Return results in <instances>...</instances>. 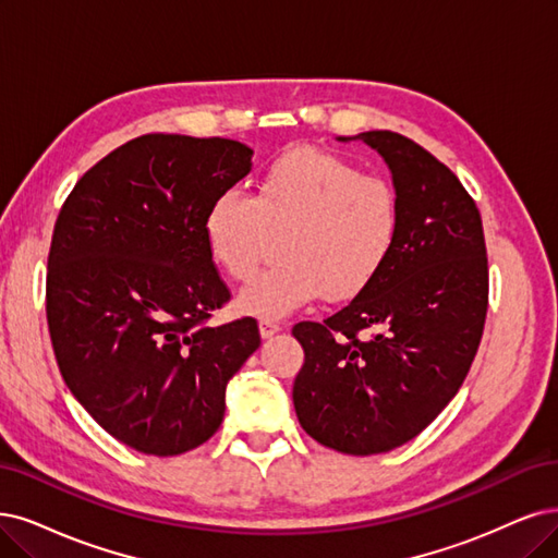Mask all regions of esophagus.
<instances>
[{
  "label": "esophagus",
  "mask_w": 558,
  "mask_h": 558,
  "mask_svg": "<svg viewBox=\"0 0 558 558\" xmlns=\"http://www.w3.org/2000/svg\"><path fill=\"white\" fill-rule=\"evenodd\" d=\"M280 331V322L276 319H259V333L262 338H271Z\"/></svg>",
  "instance_id": "1"
}]
</instances>
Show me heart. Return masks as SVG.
Returning a JSON list of instances; mask_svg holds the SVG:
<instances>
[{
	"mask_svg": "<svg viewBox=\"0 0 558 558\" xmlns=\"http://www.w3.org/2000/svg\"><path fill=\"white\" fill-rule=\"evenodd\" d=\"M400 199L386 177L319 149L278 156L257 179V193L239 185L214 197L204 236L214 259L234 280H251L271 234L280 243L276 268L239 294L247 315L282 317L322 299L361 292L393 253Z\"/></svg>",
	"mask_w": 558,
	"mask_h": 558,
	"instance_id": "obj_1",
	"label": "heart"
}]
</instances>
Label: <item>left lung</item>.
Masks as SVG:
<instances>
[{
  "instance_id": "1",
  "label": "left lung",
  "mask_w": 558,
  "mask_h": 558,
  "mask_svg": "<svg viewBox=\"0 0 558 558\" xmlns=\"http://www.w3.org/2000/svg\"><path fill=\"white\" fill-rule=\"evenodd\" d=\"M386 160L400 230L381 271L324 322H299L301 427L347 456L388 452L456 398L487 315L483 220L460 179L393 131L356 135ZM344 140V137H340Z\"/></svg>"
}]
</instances>
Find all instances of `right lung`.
<instances>
[{"instance_id": "obj_1", "label": "right lung", "mask_w": 558, "mask_h": 558, "mask_svg": "<svg viewBox=\"0 0 558 558\" xmlns=\"http://www.w3.org/2000/svg\"><path fill=\"white\" fill-rule=\"evenodd\" d=\"M251 158L225 137L140 135L85 172L54 222L46 313L59 373L144 456L211 439L227 381L262 342L253 317L209 324L232 294L204 236L206 209Z\"/></svg>"}]
</instances>
